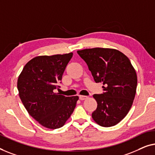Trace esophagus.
I'll list each match as a JSON object with an SVG mask.
<instances>
[{
    "mask_svg": "<svg viewBox=\"0 0 155 155\" xmlns=\"http://www.w3.org/2000/svg\"><path fill=\"white\" fill-rule=\"evenodd\" d=\"M88 98V96H85V95H79V99L81 100H84Z\"/></svg>",
    "mask_w": 155,
    "mask_h": 155,
    "instance_id": "esophagus-1",
    "label": "esophagus"
}]
</instances>
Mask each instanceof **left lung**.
<instances>
[{
    "label": "left lung",
    "mask_w": 155,
    "mask_h": 155,
    "mask_svg": "<svg viewBox=\"0 0 155 155\" xmlns=\"http://www.w3.org/2000/svg\"><path fill=\"white\" fill-rule=\"evenodd\" d=\"M96 83H102L104 93L93 95L97 103L92 118L98 125L110 127L119 123L129 112L135 98L137 74L130 61L113 48L78 51Z\"/></svg>",
    "instance_id": "obj_1"
}]
</instances>
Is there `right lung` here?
<instances>
[{
    "label": "right lung",
    "instance_id": "right-lung-1",
    "mask_svg": "<svg viewBox=\"0 0 155 155\" xmlns=\"http://www.w3.org/2000/svg\"><path fill=\"white\" fill-rule=\"evenodd\" d=\"M72 56L73 53L35 57L25 64L17 80L19 97L28 113L50 129L64 125L78 100L54 91Z\"/></svg>",
    "mask_w": 155,
    "mask_h": 155
}]
</instances>
